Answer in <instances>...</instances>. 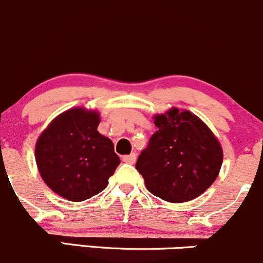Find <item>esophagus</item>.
Listing matches in <instances>:
<instances>
[{
	"label": "esophagus",
	"mask_w": 263,
	"mask_h": 263,
	"mask_svg": "<svg viewBox=\"0 0 263 263\" xmlns=\"http://www.w3.org/2000/svg\"><path fill=\"white\" fill-rule=\"evenodd\" d=\"M123 160L125 161V163H128V164H134L135 160H137V154H135V153H133V154L124 155Z\"/></svg>",
	"instance_id": "1"
}]
</instances>
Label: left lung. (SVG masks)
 <instances>
[{"instance_id":"left-lung-1","label":"left lung","mask_w":263,"mask_h":263,"mask_svg":"<svg viewBox=\"0 0 263 263\" xmlns=\"http://www.w3.org/2000/svg\"><path fill=\"white\" fill-rule=\"evenodd\" d=\"M159 130L135 167L153 195L185 202L201 195L219 175L222 149L210 129L190 111L174 108L155 117Z\"/></svg>"}]
</instances>
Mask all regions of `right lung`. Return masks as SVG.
I'll use <instances>...</instances> for the list:
<instances>
[{"instance_id":"add662e5","label":"right lung","mask_w":263,"mask_h":263,"mask_svg":"<svg viewBox=\"0 0 263 263\" xmlns=\"http://www.w3.org/2000/svg\"><path fill=\"white\" fill-rule=\"evenodd\" d=\"M99 114L74 108L64 111L38 138L41 176L69 201H84L104 190L120 164L110 139L99 134Z\"/></svg>"}]
</instances>
